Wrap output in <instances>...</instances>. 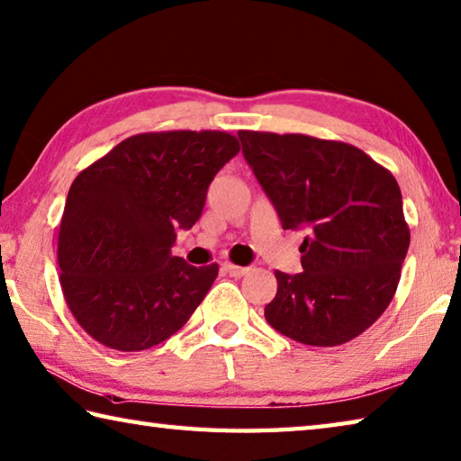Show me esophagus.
<instances>
[{
	"instance_id": "esophagus-1",
	"label": "esophagus",
	"mask_w": 461,
	"mask_h": 461,
	"mask_svg": "<svg viewBox=\"0 0 461 461\" xmlns=\"http://www.w3.org/2000/svg\"><path fill=\"white\" fill-rule=\"evenodd\" d=\"M223 269H225V274H230L231 277H243V276H246V274L249 272L248 267L233 266V264H230V261H225V264H223Z\"/></svg>"
}]
</instances>
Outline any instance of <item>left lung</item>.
<instances>
[{
    "instance_id": "1",
    "label": "left lung",
    "mask_w": 461,
    "mask_h": 461,
    "mask_svg": "<svg viewBox=\"0 0 461 461\" xmlns=\"http://www.w3.org/2000/svg\"><path fill=\"white\" fill-rule=\"evenodd\" d=\"M238 138L282 228L308 231L303 272H276L267 323L305 346L357 338L390 305L410 248L398 182L344 141L243 130Z\"/></svg>"
}]
</instances>
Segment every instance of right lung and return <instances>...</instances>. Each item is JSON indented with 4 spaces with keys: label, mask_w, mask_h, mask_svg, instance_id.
Listing matches in <instances>:
<instances>
[{
    "label": "right lung",
    "mask_w": 461,
    "mask_h": 461,
    "mask_svg": "<svg viewBox=\"0 0 461 461\" xmlns=\"http://www.w3.org/2000/svg\"><path fill=\"white\" fill-rule=\"evenodd\" d=\"M225 131L140 133L74 179L59 225L68 308L99 344L141 351L192 318L218 264L171 256L177 230L202 218L207 187L238 156Z\"/></svg>",
    "instance_id": "right-lung-1"
}]
</instances>
